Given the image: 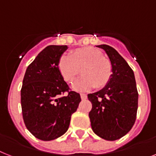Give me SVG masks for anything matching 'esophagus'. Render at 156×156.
Wrapping results in <instances>:
<instances>
[{
    "label": "esophagus",
    "instance_id": "obj_1",
    "mask_svg": "<svg viewBox=\"0 0 156 156\" xmlns=\"http://www.w3.org/2000/svg\"><path fill=\"white\" fill-rule=\"evenodd\" d=\"M80 96H81V98H82V100L87 99V95L86 94H81Z\"/></svg>",
    "mask_w": 156,
    "mask_h": 156
}]
</instances>
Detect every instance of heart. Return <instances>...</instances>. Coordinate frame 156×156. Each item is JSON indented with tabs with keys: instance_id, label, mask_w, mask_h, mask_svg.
<instances>
[{
	"instance_id": "heart-1",
	"label": "heart",
	"mask_w": 156,
	"mask_h": 156,
	"mask_svg": "<svg viewBox=\"0 0 156 156\" xmlns=\"http://www.w3.org/2000/svg\"><path fill=\"white\" fill-rule=\"evenodd\" d=\"M62 78L68 83H72L77 76L82 74L73 84L75 90H88L94 87L102 89L111 80L113 68L109 59L92 47L74 49L69 56L60 58L58 64Z\"/></svg>"
}]
</instances>
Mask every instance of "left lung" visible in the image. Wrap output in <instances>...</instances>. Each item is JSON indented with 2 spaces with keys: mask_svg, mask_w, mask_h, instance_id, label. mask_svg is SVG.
<instances>
[{
  "mask_svg": "<svg viewBox=\"0 0 156 156\" xmlns=\"http://www.w3.org/2000/svg\"><path fill=\"white\" fill-rule=\"evenodd\" d=\"M97 47L106 52L113 74L104 88L88 94L92 103L89 117L96 135L114 141L126 135L135 124L139 94L134 72L125 59L110 45Z\"/></svg>",
  "mask_w": 156,
  "mask_h": 156,
  "instance_id": "left-lung-1",
  "label": "left lung"
}]
</instances>
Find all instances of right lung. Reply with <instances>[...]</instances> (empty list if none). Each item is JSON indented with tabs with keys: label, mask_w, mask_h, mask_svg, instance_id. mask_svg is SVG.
Returning a JSON list of instances; mask_svg holds the SVG:
<instances>
[{
	"label": "right lung",
	"mask_w": 156,
	"mask_h": 156,
	"mask_svg": "<svg viewBox=\"0 0 156 156\" xmlns=\"http://www.w3.org/2000/svg\"><path fill=\"white\" fill-rule=\"evenodd\" d=\"M67 49V45L45 47L24 76L21 90L24 122L33 135L43 141L66 132L72 114L81 102L80 94L69 90L58 71V62Z\"/></svg>",
	"instance_id": "obj_1"
}]
</instances>
